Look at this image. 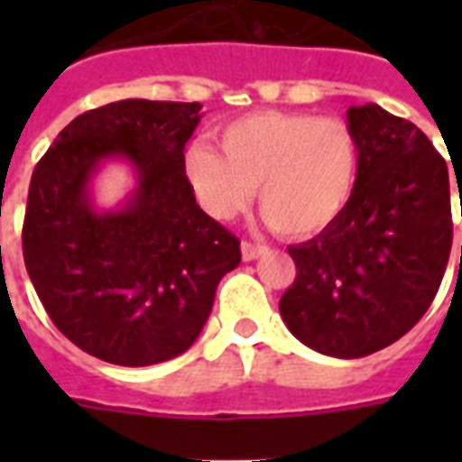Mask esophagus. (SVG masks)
<instances>
[{"label": "esophagus", "instance_id": "34e87169", "mask_svg": "<svg viewBox=\"0 0 462 462\" xmlns=\"http://www.w3.org/2000/svg\"><path fill=\"white\" fill-rule=\"evenodd\" d=\"M268 254V246L266 245H254V242H242V259L245 261H254L259 259Z\"/></svg>", "mask_w": 462, "mask_h": 462}]
</instances>
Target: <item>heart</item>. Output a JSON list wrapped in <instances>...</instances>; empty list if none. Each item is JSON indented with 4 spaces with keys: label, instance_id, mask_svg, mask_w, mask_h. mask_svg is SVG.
Returning <instances> with one entry per match:
<instances>
[{
    "label": "heart",
    "instance_id": "b5f03b06",
    "mask_svg": "<svg viewBox=\"0 0 462 462\" xmlns=\"http://www.w3.org/2000/svg\"><path fill=\"white\" fill-rule=\"evenodd\" d=\"M223 155L196 143L187 177L210 216L230 220L259 189L261 213L278 235L309 239L350 208L362 174V146L340 117L252 112L217 132Z\"/></svg>",
    "mask_w": 462,
    "mask_h": 462
}]
</instances>
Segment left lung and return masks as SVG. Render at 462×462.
Masks as SVG:
<instances>
[{
  "mask_svg": "<svg viewBox=\"0 0 462 462\" xmlns=\"http://www.w3.org/2000/svg\"><path fill=\"white\" fill-rule=\"evenodd\" d=\"M347 125L362 146L357 194L330 230L288 246L297 275L281 316L311 350L357 359L405 336L434 302L453 220L446 160L412 122L366 103Z\"/></svg>",
  "mask_w": 462,
  "mask_h": 462,
  "instance_id": "8db88e82",
  "label": "left lung"
}]
</instances>
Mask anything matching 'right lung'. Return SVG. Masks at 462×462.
Here are the masks:
<instances>
[{
  "label": "right lung",
  "mask_w": 462,
  "mask_h": 462,
  "mask_svg": "<svg viewBox=\"0 0 462 462\" xmlns=\"http://www.w3.org/2000/svg\"><path fill=\"white\" fill-rule=\"evenodd\" d=\"M199 103L119 100L79 115L32 170L23 261L52 323L93 357L148 366L189 350L216 288L239 266V239L206 216L184 172ZM125 157L137 189L100 214L88 184Z\"/></svg>",
  "instance_id": "obj_1"
}]
</instances>
